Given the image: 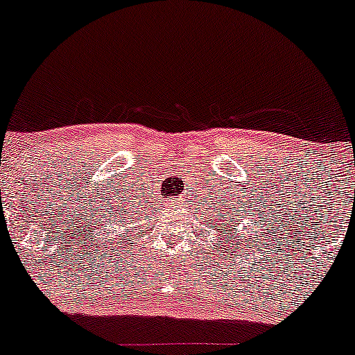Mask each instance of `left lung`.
Segmentation results:
<instances>
[{
    "label": "left lung",
    "instance_id": "left-lung-1",
    "mask_svg": "<svg viewBox=\"0 0 355 355\" xmlns=\"http://www.w3.org/2000/svg\"><path fill=\"white\" fill-rule=\"evenodd\" d=\"M218 213H221V209H218ZM225 221V220H223ZM228 221V220H227ZM239 225V223H237ZM230 227H234V225H230ZM221 230H225V232H228V228H225V227H221ZM235 230H239V228H235ZM235 235H237V234H234V237H235Z\"/></svg>",
    "mask_w": 355,
    "mask_h": 355
}]
</instances>
